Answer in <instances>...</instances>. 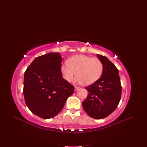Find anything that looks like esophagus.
<instances>
[{
	"label": "esophagus",
	"instance_id": "1",
	"mask_svg": "<svg viewBox=\"0 0 147 147\" xmlns=\"http://www.w3.org/2000/svg\"><path fill=\"white\" fill-rule=\"evenodd\" d=\"M80 88H81L79 87H75L74 90H75V91H77L78 90H79V89H80Z\"/></svg>",
	"mask_w": 147,
	"mask_h": 147
}]
</instances>
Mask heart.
<instances>
[{
	"instance_id": "b5f03b06",
	"label": "heart",
	"mask_w": 147,
	"mask_h": 147,
	"mask_svg": "<svg viewBox=\"0 0 147 147\" xmlns=\"http://www.w3.org/2000/svg\"><path fill=\"white\" fill-rule=\"evenodd\" d=\"M67 65L61 66V73L64 79L71 82L76 73L77 81L84 86H90L100 77L103 65L96 57H91L84 55H77L67 60Z\"/></svg>"
}]
</instances>
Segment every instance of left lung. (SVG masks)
Masks as SVG:
<instances>
[{
	"instance_id": "8db88e82",
	"label": "left lung",
	"mask_w": 147,
	"mask_h": 147,
	"mask_svg": "<svg viewBox=\"0 0 147 147\" xmlns=\"http://www.w3.org/2000/svg\"><path fill=\"white\" fill-rule=\"evenodd\" d=\"M103 65L100 78L86 87L87 98L82 103L86 112L92 118L102 119L111 115L120 100L121 86L119 70L105 56L97 55Z\"/></svg>"
}]
</instances>
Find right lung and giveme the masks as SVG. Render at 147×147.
I'll use <instances>...</instances> for the list:
<instances>
[{
	"label": "right lung",
	"mask_w": 147,
	"mask_h": 147,
	"mask_svg": "<svg viewBox=\"0 0 147 147\" xmlns=\"http://www.w3.org/2000/svg\"><path fill=\"white\" fill-rule=\"evenodd\" d=\"M62 60L59 52L49 53L36 57L25 71L26 103L32 113L41 118L56 116L74 93V86L62 77Z\"/></svg>",
	"instance_id": "right-lung-1"
}]
</instances>
